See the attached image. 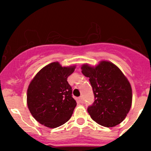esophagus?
I'll return each mask as SVG.
<instances>
[{
	"label": "esophagus",
	"instance_id": "34e87169",
	"mask_svg": "<svg viewBox=\"0 0 151 151\" xmlns=\"http://www.w3.org/2000/svg\"><path fill=\"white\" fill-rule=\"evenodd\" d=\"M79 101H80V103H81V104H83L84 102V99H83L82 96H80V97H79Z\"/></svg>",
	"mask_w": 151,
	"mask_h": 151
}]
</instances>
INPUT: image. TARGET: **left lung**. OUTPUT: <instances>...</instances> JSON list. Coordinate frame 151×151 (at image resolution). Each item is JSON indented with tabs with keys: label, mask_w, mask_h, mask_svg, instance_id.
<instances>
[{
	"label": "left lung",
	"mask_w": 151,
	"mask_h": 151,
	"mask_svg": "<svg viewBox=\"0 0 151 151\" xmlns=\"http://www.w3.org/2000/svg\"><path fill=\"white\" fill-rule=\"evenodd\" d=\"M89 78L94 99L87 109L93 121L105 127H114L124 120L132 104V89L126 76L112 62L101 61L96 67L81 66Z\"/></svg>",
	"instance_id": "obj_1"
}]
</instances>
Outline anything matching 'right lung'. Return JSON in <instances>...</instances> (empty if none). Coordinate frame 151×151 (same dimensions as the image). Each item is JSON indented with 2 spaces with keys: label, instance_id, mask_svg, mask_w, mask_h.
<instances>
[{
  "label": "right lung",
  "instance_id": "obj_1",
  "mask_svg": "<svg viewBox=\"0 0 151 151\" xmlns=\"http://www.w3.org/2000/svg\"><path fill=\"white\" fill-rule=\"evenodd\" d=\"M76 66L62 67L52 62L41 69L30 81L27 104L32 116L40 124L55 129L70 120L77 102L67 78Z\"/></svg>",
  "mask_w": 151,
  "mask_h": 151
}]
</instances>
